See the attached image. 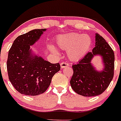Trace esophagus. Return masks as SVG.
<instances>
[{
	"label": "esophagus",
	"mask_w": 121,
	"mask_h": 121,
	"mask_svg": "<svg viewBox=\"0 0 121 121\" xmlns=\"http://www.w3.org/2000/svg\"><path fill=\"white\" fill-rule=\"evenodd\" d=\"M67 66H69V64H67L66 62H62L60 64V67L62 68H66Z\"/></svg>",
	"instance_id": "esophagus-1"
}]
</instances>
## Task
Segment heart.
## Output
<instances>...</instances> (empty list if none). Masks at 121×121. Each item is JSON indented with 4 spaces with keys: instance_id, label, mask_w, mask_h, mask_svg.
<instances>
[{
    "instance_id": "b5f03b06",
    "label": "heart",
    "mask_w": 121,
    "mask_h": 121,
    "mask_svg": "<svg viewBox=\"0 0 121 121\" xmlns=\"http://www.w3.org/2000/svg\"><path fill=\"white\" fill-rule=\"evenodd\" d=\"M58 47L67 50V55L72 61H78L87 54L92 45V39L88 35L78 33L63 34L56 38ZM50 50L55 54H59L57 48L52 45H48Z\"/></svg>"
}]
</instances>
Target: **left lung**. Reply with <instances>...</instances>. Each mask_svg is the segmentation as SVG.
<instances>
[{"instance_id": "8db88e82", "label": "left lung", "mask_w": 121, "mask_h": 121, "mask_svg": "<svg viewBox=\"0 0 121 121\" xmlns=\"http://www.w3.org/2000/svg\"><path fill=\"white\" fill-rule=\"evenodd\" d=\"M95 45L84 58L73 65L74 73L70 80L73 90L84 97H94L103 92L114 74V52L104 39L95 34ZM95 56L102 59L103 68L98 70L91 60Z\"/></svg>"}]
</instances>
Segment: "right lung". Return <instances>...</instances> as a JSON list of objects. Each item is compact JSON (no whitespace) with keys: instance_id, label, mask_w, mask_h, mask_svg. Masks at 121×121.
Segmentation results:
<instances>
[{"instance_id":"add662e5","label":"right lung","mask_w":121,"mask_h":121,"mask_svg":"<svg viewBox=\"0 0 121 121\" xmlns=\"http://www.w3.org/2000/svg\"><path fill=\"white\" fill-rule=\"evenodd\" d=\"M46 29H34L18 36L8 52L7 70L9 79L20 94H43L52 77L60 69L59 64H51L34 52L30 46L40 39Z\"/></svg>"}]
</instances>
